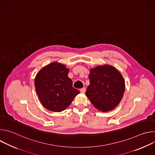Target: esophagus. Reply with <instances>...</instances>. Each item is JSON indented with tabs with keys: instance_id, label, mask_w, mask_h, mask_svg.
<instances>
[{
	"instance_id": "1",
	"label": "esophagus",
	"mask_w": 155,
	"mask_h": 155,
	"mask_svg": "<svg viewBox=\"0 0 155 155\" xmlns=\"http://www.w3.org/2000/svg\"><path fill=\"white\" fill-rule=\"evenodd\" d=\"M85 91H86L85 87H83V88H81V89L80 90V91L81 93H85Z\"/></svg>"
}]
</instances>
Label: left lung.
Listing matches in <instances>:
<instances>
[{
    "mask_svg": "<svg viewBox=\"0 0 155 155\" xmlns=\"http://www.w3.org/2000/svg\"><path fill=\"white\" fill-rule=\"evenodd\" d=\"M89 79L90 85L85 94L95 108L105 112L119 104L125 90V83L116 68L107 64L92 68Z\"/></svg>",
    "mask_w": 155,
    "mask_h": 155,
    "instance_id": "8db88e82",
    "label": "left lung"
}]
</instances>
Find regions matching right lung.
<instances>
[{
	"mask_svg": "<svg viewBox=\"0 0 155 155\" xmlns=\"http://www.w3.org/2000/svg\"><path fill=\"white\" fill-rule=\"evenodd\" d=\"M69 72L65 65L54 62L41 69L35 78L38 99L50 111H63L80 93L72 86V81L68 77Z\"/></svg>",
	"mask_w": 155,
	"mask_h": 155,
	"instance_id": "obj_1",
	"label": "right lung"
}]
</instances>
